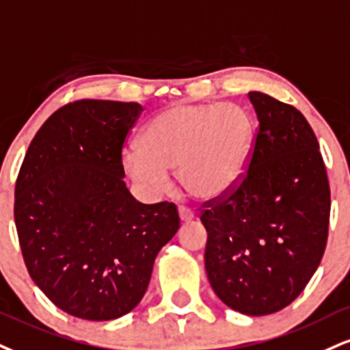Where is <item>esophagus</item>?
<instances>
[{
    "mask_svg": "<svg viewBox=\"0 0 350 350\" xmlns=\"http://www.w3.org/2000/svg\"><path fill=\"white\" fill-rule=\"evenodd\" d=\"M178 210H179V218H180V221L187 223V221H191L192 218H193V213L191 212V210L186 208V207H183V205H179Z\"/></svg>",
    "mask_w": 350,
    "mask_h": 350,
    "instance_id": "obj_1",
    "label": "esophagus"
}]
</instances>
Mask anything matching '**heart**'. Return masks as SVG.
I'll use <instances>...</instances> for the list:
<instances>
[{"mask_svg":"<svg viewBox=\"0 0 350 350\" xmlns=\"http://www.w3.org/2000/svg\"><path fill=\"white\" fill-rule=\"evenodd\" d=\"M254 142V122L237 104H174L146 124L140 146L124 153V170L148 192H161L170 172L189 196L213 200L241 179Z\"/></svg>","mask_w":350,"mask_h":350,"instance_id":"obj_1","label":"heart"}]
</instances>
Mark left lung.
<instances>
[{"label":"left lung","instance_id":"left-lung-1","mask_svg":"<svg viewBox=\"0 0 350 350\" xmlns=\"http://www.w3.org/2000/svg\"><path fill=\"white\" fill-rule=\"evenodd\" d=\"M259 120L247 171L205 202V271L231 310L264 317L288 306L321 262L331 192L313 129L300 111L247 92Z\"/></svg>","mask_w":350,"mask_h":350}]
</instances>
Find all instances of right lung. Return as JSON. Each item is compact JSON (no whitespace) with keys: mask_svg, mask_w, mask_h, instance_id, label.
<instances>
[{"mask_svg":"<svg viewBox=\"0 0 350 350\" xmlns=\"http://www.w3.org/2000/svg\"><path fill=\"white\" fill-rule=\"evenodd\" d=\"M143 107L81 99L53 112L19 170L14 221L29 275L65 313L127 314L158 252L179 230L170 202L142 204L125 186L122 148Z\"/></svg>","mask_w":350,"mask_h":350,"instance_id":"1","label":"right lung"}]
</instances>
